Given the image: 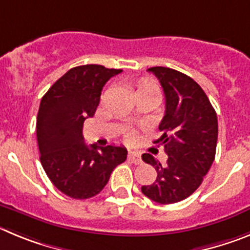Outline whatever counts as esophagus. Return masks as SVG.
<instances>
[{
    "instance_id": "obj_1",
    "label": "esophagus",
    "mask_w": 250,
    "mask_h": 250,
    "mask_svg": "<svg viewBox=\"0 0 250 250\" xmlns=\"http://www.w3.org/2000/svg\"><path fill=\"white\" fill-rule=\"evenodd\" d=\"M128 159H129L132 163L134 164H141L142 163V158H141V154L136 150H132V152L128 153Z\"/></svg>"
}]
</instances>
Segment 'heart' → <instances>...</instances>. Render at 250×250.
<instances>
[{
    "instance_id": "b5f03b06",
    "label": "heart",
    "mask_w": 250,
    "mask_h": 250,
    "mask_svg": "<svg viewBox=\"0 0 250 250\" xmlns=\"http://www.w3.org/2000/svg\"><path fill=\"white\" fill-rule=\"evenodd\" d=\"M134 89H136L137 98L150 97L158 101L159 96H161V88H159L158 83L149 77L139 78V80L134 83ZM132 121H137L136 114L132 116ZM127 138L133 139L134 138L133 132H129V133L127 134Z\"/></svg>"
}]
</instances>
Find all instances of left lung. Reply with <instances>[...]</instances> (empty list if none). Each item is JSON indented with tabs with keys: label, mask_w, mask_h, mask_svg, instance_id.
Returning <instances> with one entry per match:
<instances>
[{
	"label": "left lung",
	"mask_w": 250,
	"mask_h": 250,
	"mask_svg": "<svg viewBox=\"0 0 250 250\" xmlns=\"http://www.w3.org/2000/svg\"><path fill=\"white\" fill-rule=\"evenodd\" d=\"M161 82L166 113L159 125L161 137L153 142L163 146L168 159L162 166L152 154L142 159L156 168L157 179L142 187V193L159 204L181 202L197 190L215 157L218 120L202 87L189 76L168 67L148 68Z\"/></svg>",
	"instance_id": "left-lung-1"
}]
</instances>
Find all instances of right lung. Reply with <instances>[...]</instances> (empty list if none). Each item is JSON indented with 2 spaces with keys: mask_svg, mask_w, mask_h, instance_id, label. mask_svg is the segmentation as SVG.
<instances>
[{
  "mask_svg": "<svg viewBox=\"0 0 250 250\" xmlns=\"http://www.w3.org/2000/svg\"><path fill=\"white\" fill-rule=\"evenodd\" d=\"M122 69L100 64L71 68L47 91L37 114L38 149L42 167L58 190L87 199L101 192L111 173L127 159V149L84 143L82 129L100 104L107 81Z\"/></svg>",
  "mask_w": 250,
  "mask_h": 250,
  "instance_id": "right-lung-1",
  "label": "right lung"
}]
</instances>
